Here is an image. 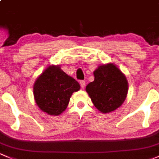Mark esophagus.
<instances>
[{"label":"esophagus","instance_id":"obj_1","mask_svg":"<svg viewBox=\"0 0 159 159\" xmlns=\"http://www.w3.org/2000/svg\"><path fill=\"white\" fill-rule=\"evenodd\" d=\"M80 86H81V88L84 89L85 86H86V82H85L84 80H82V81L80 82Z\"/></svg>","mask_w":159,"mask_h":159}]
</instances>
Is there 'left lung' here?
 I'll return each mask as SVG.
<instances>
[{
  "instance_id": "obj_1",
  "label": "left lung",
  "mask_w": 159,
  "mask_h": 159,
  "mask_svg": "<svg viewBox=\"0 0 159 159\" xmlns=\"http://www.w3.org/2000/svg\"><path fill=\"white\" fill-rule=\"evenodd\" d=\"M93 74L95 80L87 85L86 91L95 107L104 114L120 107L128 93L125 75L112 63L98 66Z\"/></svg>"
}]
</instances>
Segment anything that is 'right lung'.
Segmentation results:
<instances>
[{
  "mask_svg": "<svg viewBox=\"0 0 159 159\" xmlns=\"http://www.w3.org/2000/svg\"><path fill=\"white\" fill-rule=\"evenodd\" d=\"M80 89L76 80L61 70L59 65L47 67L33 86L35 103L42 111L58 116L66 110L74 92Z\"/></svg>",
  "mask_w": 159,
  "mask_h": 159,
  "instance_id": "add662e5",
  "label": "right lung"
}]
</instances>
